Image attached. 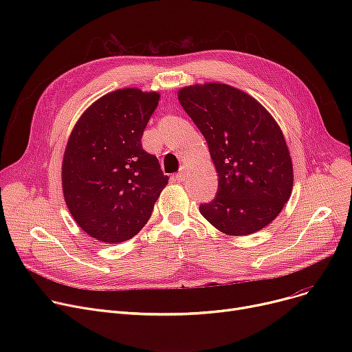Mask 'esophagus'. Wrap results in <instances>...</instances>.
<instances>
[{"mask_svg": "<svg viewBox=\"0 0 352 352\" xmlns=\"http://www.w3.org/2000/svg\"><path fill=\"white\" fill-rule=\"evenodd\" d=\"M186 175H187V168H186V166H181L179 173L175 174V178H177L178 181H184V179H186Z\"/></svg>", "mask_w": 352, "mask_h": 352, "instance_id": "1", "label": "esophagus"}]
</instances>
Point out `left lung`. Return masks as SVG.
Wrapping results in <instances>:
<instances>
[{
	"label": "left lung",
	"instance_id": "left-lung-1",
	"mask_svg": "<svg viewBox=\"0 0 352 352\" xmlns=\"http://www.w3.org/2000/svg\"><path fill=\"white\" fill-rule=\"evenodd\" d=\"M178 100L207 140L218 173L215 198L199 212L219 231L248 235L278 215L292 191L281 129L245 92L226 84L179 89Z\"/></svg>",
	"mask_w": 352,
	"mask_h": 352
}]
</instances>
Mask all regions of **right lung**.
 I'll use <instances>...</instances> for the list:
<instances>
[{
    "label": "right lung",
    "instance_id": "obj_1",
    "mask_svg": "<svg viewBox=\"0 0 352 352\" xmlns=\"http://www.w3.org/2000/svg\"><path fill=\"white\" fill-rule=\"evenodd\" d=\"M157 92L124 88L81 116L63 161V190L76 223L102 243L137 235L168 182L142 134L158 105Z\"/></svg>",
    "mask_w": 352,
    "mask_h": 352
}]
</instances>
